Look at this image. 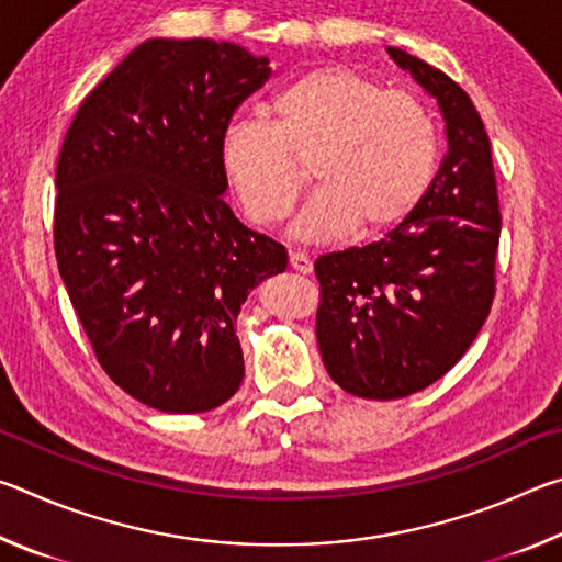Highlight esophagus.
Segmentation results:
<instances>
[{"mask_svg":"<svg viewBox=\"0 0 562 562\" xmlns=\"http://www.w3.org/2000/svg\"><path fill=\"white\" fill-rule=\"evenodd\" d=\"M290 268L300 274L312 272V260L304 252H290Z\"/></svg>","mask_w":562,"mask_h":562,"instance_id":"esophagus-1","label":"esophagus"}]
</instances>
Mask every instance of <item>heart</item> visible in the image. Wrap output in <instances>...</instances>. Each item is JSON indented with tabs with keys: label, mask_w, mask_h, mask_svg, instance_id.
Returning <instances> with one entry per match:
<instances>
[{
	"label": "heart",
	"mask_w": 562,
	"mask_h": 562,
	"mask_svg": "<svg viewBox=\"0 0 562 562\" xmlns=\"http://www.w3.org/2000/svg\"><path fill=\"white\" fill-rule=\"evenodd\" d=\"M265 119H235L221 133L217 160L243 213L255 225L288 221L307 188L319 193L297 223L312 243L394 231L429 190L439 133L429 106L384 89L345 64L290 76Z\"/></svg>",
	"instance_id": "1"
}]
</instances>
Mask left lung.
<instances>
[{
    "instance_id": "1",
    "label": "left lung",
    "mask_w": 562,
    "mask_h": 562,
    "mask_svg": "<svg viewBox=\"0 0 562 562\" xmlns=\"http://www.w3.org/2000/svg\"><path fill=\"white\" fill-rule=\"evenodd\" d=\"M386 52L439 101L449 154L402 225L315 262L327 372L376 402L422 392L465 355L496 294L501 240L491 140L469 93L436 66Z\"/></svg>"
}]
</instances>
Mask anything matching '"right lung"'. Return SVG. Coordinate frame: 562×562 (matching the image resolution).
<instances>
[{"label": "right lung", "instance_id": "add662e5", "mask_svg": "<svg viewBox=\"0 0 562 562\" xmlns=\"http://www.w3.org/2000/svg\"><path fill=\"white\" fill-rule=\"evenodd\" d=\"M268 56L148 40L76 111L56 164L54 250L103 372L140 404L201 414L245 376L235 322L288 250L223 201L221 133Z\"/></svg>", "mask_w": 562, "mask_h": 562}]
</instances>
